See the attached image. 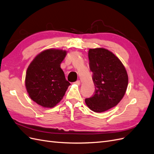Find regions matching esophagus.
I'll list each match as a JSON object with an SVG mask.
<instances>
[{
    "mask_svg": "<svg viewBox=\"0 0 154 154\" xmlns=\"http://www.w3.org/2000/svg\"><path fill=\"white\" fill-rule=\"evenodd\" d=\"M75 84L77 85H81V81H80L79 80H78V81H77L76 82H75Z\"/></svg>",
    "mask_w": 154,
    "mask_h": 154,
    "instance_id": "34e87169",
    "label": "esophagus"
}]
</instances>
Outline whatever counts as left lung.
I'll list each match as a JSON object with an SVG mask.
<instances>
[{
	"instance_id": "obj_1",
	"label": "left lung",
	"mask_w": 154,
	"mask_h": 154,
	"mask_svg": "<svg viewBox=\"0 0 154 154\" xmlns=\"http://www.w3.org/2000/svg\"><path fill=\"white\" fill-rule=\"evenodd\" d=\"M88 58L95 92L85 103L94 112H105L115 107L124 96L128 73L120 59L106 49H90Z\"/></svg>"
}]
</instances>
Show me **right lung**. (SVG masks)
<instances>
[{"label":"right lung","instance_id":"obj_1","mask_svg":"<svg viewBox=\"0 0 154 154\" xmlns=\"http://www.w3.org/2000/svg\"><path fill=\"white\" fill-rule=\"evenodd\" d=\"M66 54L65 50H44L34 58L27 68L26 91L31 99L43 107L56 106L70 85L60 68Z\"/></svg>","mask_w":154,"mask_h":154}]
</instances>
